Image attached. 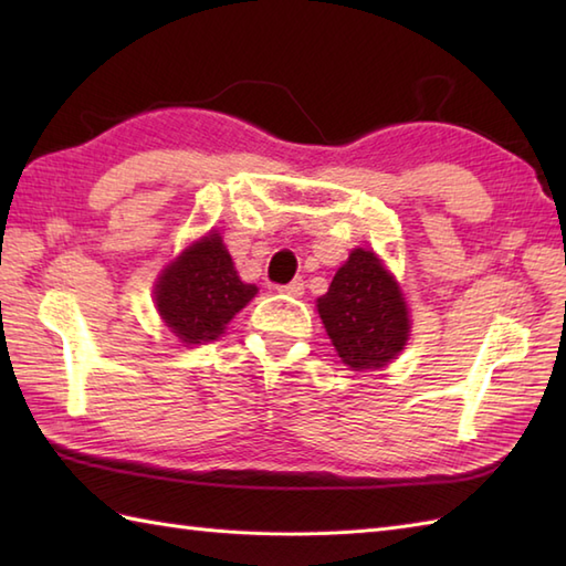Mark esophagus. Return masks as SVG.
Returning <instances> with one entry per match:
<instances>
[{
  "label": "esophagus",
  "instance_id": "obj_1",
  "mask_svg": "<svg viewBox=\"0 0 566 566\" xmlns=\"http://www.w3.org/2000/svg\"><path fill=\"white\" fill-rule=\"evenodd\" d=\"M276 292L286 294V296H302V294H304V280H294V282H290V284L276 286Z\"/></svg>",
  "mask_w": 566,
  "mask_h": 566
}]
</instances>
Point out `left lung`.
<instances>
[{
	"instance_id": "left-lung-1",
	"label": "left lung",
	"mask_w": 566,
	"mask_h": 566,
	"mask_svg": "<svg viewBox=\"0 0 566 566\" xmlns=\"http://www.w3.org/2000/svg\"><path fill=\"white\" fill-rule=\"evenodd\" d=\"M318 314L335 350L357 371L379 369L403 350L408 311L399 284L375 252L357 248L318 298Z\"/></svg>"
}]
</instances>
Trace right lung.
<instances>
[{
	"instance_id": "obj_1",
	"label": "right lung",
	"mask_w": 566,
	"mask_h": 566,
	"mask_svg": "<svg viewBox=\"0 0 566 566\" xmlns=\"http://www.w3.org/2000/svg\"><path fill=\"white\" fill-rule=\"evenodd\" d=\"M255 294L258 286L240 282L221 235L209 233L163 272L155 284V306L179 340L199 345L219 338Z\"/></svg>"
}]
</instances>
